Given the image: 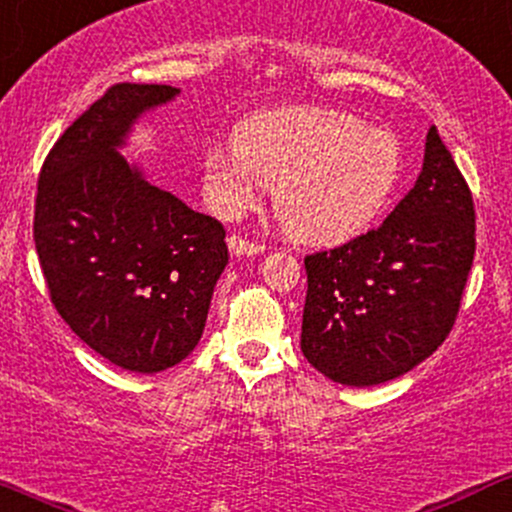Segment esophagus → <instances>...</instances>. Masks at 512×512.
<instances>
[{
  "instance_id": "obj_1",
  "label": "esophagus",
  "mask_w": 512,
  "mask_h": 512,
  "mask_svg": "<svg viewBox=\"0 0 512 512\" xmlns=\"http://www.w3.org/2000/svg\"><path fill=\"white\" fill-rule=\"evenodd\" d=\"M228 250H231V255H260L264 252V245L260 243H250V240L240 238V236H228Z\"/></svg>"
}]
</instances>
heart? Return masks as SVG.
I'll list each match as a JSON object with an SVG mask.
<instances>
[{
	"label": "heart",
	"instance_id": "b5f03b06",
	"mask_svg": "<svg viewBox=\"0 0 512 512\" xmlns=\"http://www.w3.org/2000/svg\"><path fill=\"white\" fill-rule=\"evenodd\" d=\"M402 149L390 132L320 108L252 115L204 158L219 214L236 216L274 187V211L293 238L337 245L361 236L395 192Z\"/></svg>",
	"mask_w": 512,
	"mask_h": 512
}]
</instances>
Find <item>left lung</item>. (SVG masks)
<instances>
[{
    "label": "left lung",
    "mask_w": 512,
    "mask_h": 512,
    "mask_svg": "<svg viewBox=\"0 0 512 512\" xmlns=\"http://www.w3.org/2000/svg\"><path fill=\"white\" fill-rule=\"evenodd\" d=\"M474 248L472 192L431 127L424 168L383 226L305 257L303 356L351 387L409 373L455 325Z\"/></svg>",
    "instance_id": "obj_1"
}]
</instances>
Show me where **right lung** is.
I'll return each instance as SVG.
<instances>
[{
	"instance_id": "1",
	"label": "right lung",
	"mask_w": 512,
	"mask_h": 512,
	"mask_svg": "<svg viewBox=\"0 0 512 512\" xmlns=\"http://www.w3.org/2000/svg\"><path fill=\"white\" fill-rule=\"evenodd\" d=\"M180 88L115 84L64 129L38 178L33 238L52 305L115 366L158 373L190 356L228 264L216 219L158 190L117 149Z\"/></svg>"
}]
</instances>
